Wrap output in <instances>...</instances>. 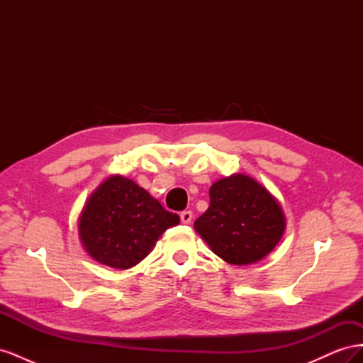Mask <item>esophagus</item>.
<instances>
[{
  "mask_svg": "<svg viewBox=\"0 0 363 363\" xmlns=\"http://www.w3.org/2000/svg\"><path fill=\"white\" fill-rule=\"evenodd\" d=\"M180 219L183 224H189L192 221V212L191 211H184L180 213Z\"/></svg>",
  "mask_w": 363,
  "mask_h": 363,
  "instance_id": "1",
  "label": "esophagus"
}]
</instances>
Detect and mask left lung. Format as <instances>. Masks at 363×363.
<instances>
[{
  "label": "left lung",
  "instance_id": "obj_1",
  "mask_svg": "<svg viewBox=\"0 0 363 363\" xmlns=\"http://www.w3.org/2000/svg\"><path fill=\"white\" fill-rule=\"evenodd\" d=\"M208 196L211 204L194 228L218 257L232 265H251L277 247L286 216L276 196L256 179L232 174L215 182Z\"/></svg>",
  "mask_w": 363,
  "mask_h": 363
}]
</instances>
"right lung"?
Masks as SVG:
<instances>
[{
  "mask_svg": "<svg viewBox=\"0 0 363 363\" xmlns=\"http://www.w3.org/2000/svg\"><path fill=\"white\" fill-rule=\"evenodd\" d=\"M180 218L124 175H111L89 195L79 216V239L95 262L128 269L145 259Z\"/></svg>",
  "mask_w": 363,
  "mask_h": 363,
  "instance_id": "right-lung-1",
  "label": "right lung"
}]
</instances>
